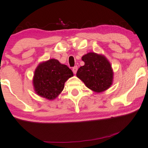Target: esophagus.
<instances>
[{"label":"esophagus","instance_id":"34e87169","mask_svg":"<svg viewBox=\"0 0 148 148\" xmlns=\"http://www.w3.org/2000/svg\"><path fill=\"white\" fill-rule=\"evenodd\" d=\"M77 70H78V66H75L73 67V68H72V71H73L74 74L76 73Z\"/></svg>","mask_w":148,"mask_h":148}]
</instances>
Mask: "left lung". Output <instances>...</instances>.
Instances as JSON below:
<instances>
[{"instance_id":"left-lung-1","label":"left lung","mask_w":148,"mask_h":148,"mask_svg":"<svg viewBox=\"0 0 148 148\" xmlns=\"http://www.w3.org/2000/svg\"><path fill=\"white\" fill-rule=\"evenodd\" d=\"M82 60L84 62V65L79 68L76 76L88 88L96 92H102L110 87L113 71L104 56L89 52L83 56Z\"/></svg>"}]
</instances>
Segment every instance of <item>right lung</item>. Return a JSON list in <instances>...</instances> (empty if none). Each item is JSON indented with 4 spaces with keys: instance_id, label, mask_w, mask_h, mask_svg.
<instances>
[{
    "instance_id": "right-lung-1",
    "label": "right lung",
    "mask_w": 148,
    "mask_h": 148,
    "mask_svg": "<svg viewBox=\"0 0 148 148\" xmlns=\"http://www.w3.org/2000/svg\"><path fill=\"white\" fill-rule=\"evenodd\" d=\"M73 76L66 65L58 60H50L40 64L34 72L33 84L36 94L48 100H54L64 87V83Z\"/></svg>"
}]
</instances>
